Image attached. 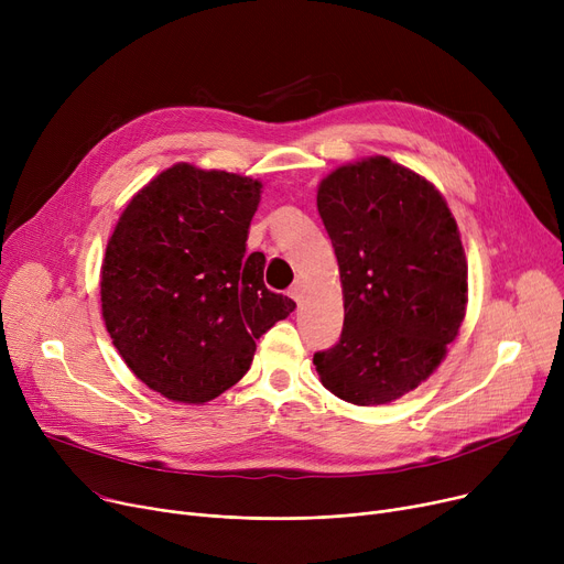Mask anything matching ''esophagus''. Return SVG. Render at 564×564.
Returning <instances> with one entry per match:
<instances>
[{"instance_id": "1", "label": "esophagus", "mask_w": 564, "mask_h": 564, "mask_svg": "<svg viewBox=\"0 0 564 564\" xmlns=\"http://www.w3.org/2000/svg\"><path fill=\"white\" fill-rule=\"evenodd\" d=\"M304 292H306V288H304V283L302 281H297L292 285V290H290V297L297 302V304H302V300H304Z\"/></svg>"}]
</instances>
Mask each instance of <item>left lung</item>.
<instances>
[{
    "instance_id": "8db88e82",
    "label": "left lung",
    "mask_w": 564,
    "mask_h": 564,
    "mask_svg": "<svg viewBox=\"0 0 564 564\" xmlns=\"http://www.w3.org/2000/svg\"><path fill=\"white\" fill-rule=\"evenodd\" d=\"M338 260L345 322L313 357L322 387L357 406L400 400L441 366L468 302L457 221L425 175L372 155L317 185Z\"/></svg>"
}]
</instances>
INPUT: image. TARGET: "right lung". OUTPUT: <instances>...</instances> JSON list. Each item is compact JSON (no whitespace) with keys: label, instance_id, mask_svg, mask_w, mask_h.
Wrapping results in <instances>:
<instances>
[{"label":"right lung","instance_id":"add662e5","mask_svg":"<svg viewBox=\"0 0 564 564\" xmlns=\"http://www.w3.org/2000/svg\"><path fill=\"white\" fill-rule=\"evenodd\" d=\"M262 183L177 162L126 205L100 267L102 319L148 389L205 404L240 381L256 340L297 304L247 253Z\"/></svg>","mask_w":564,"mask_h":564}]
</instances>
